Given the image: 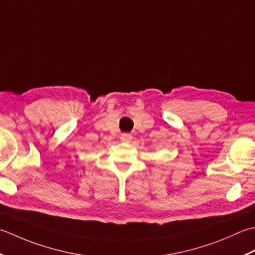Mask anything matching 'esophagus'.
I'll use <instances>...</instances> for the list:
<instances>
[{
	"instance_id": "1",
	"label": "esophagus",
	"mask_w": 255,
	"mask_h": 255,
	"mask_svg": "<svg viewBox=\"0 0 255 255\" xmlns=\"http://www.w3.org/2000/svg\"><path fill=\"white\" fill-rule=\"evenodd\" d=\"M120 139L123 143H129L132 141V135L128 134V133H123V134H121Z\"/></svg>"
}]
</instances>
